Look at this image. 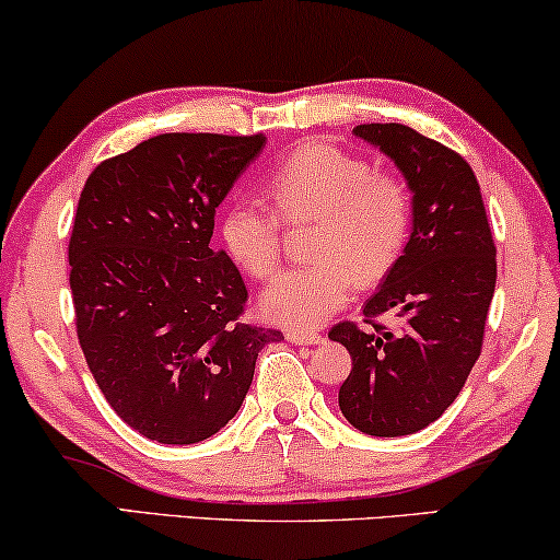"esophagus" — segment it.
<instances>
[{
	"label": "esophagus",
	"instance_id": "obj_1",
	"mask_svg": "<svg viewBox=\"0 0 560 560\" xmlns=\"http://www.w3.org/2000/svg\"><path fill=\"white\" fill-rule=\"evenodd\" d=\"M288 341L298 343V347H308V343H324V336L316 331H305V328H288Z\"/></svg>",
	"mask_w": 560,
	"mask_h": 560
}]
</instances>
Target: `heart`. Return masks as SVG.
I'll list each match as a JSON object with an SVG mask.
<instances>
[{"mask_svg":"<svg viewBox=\"0 0 560 560\" xmlns=\"http://www.w3.org/2000/svg\"><path fill=\"white\" fill-rule=\"evenodd\" d=\"M272 209L236 198L221 217L229 255L259 280L272 278L282 257V224L316 221L313 265L293 267L262 293L267 316L290 326H316L370 288L400 259L412 226V196L397 173L372 171L354 152L326 142L295 148L265 178Z\"/></svg>","mask_w":560,"mask_h":560,"instance_id":"1","label":"heart"}]
</instances>
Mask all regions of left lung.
Here are the masks:
<instances>
[{"mask_svg": "<svg viewBox=\"0 0 560 560\" xmlns=\"http://www.w3.org/2000/svg\"><path fill=\"white\" fill-rule=\"evenodd\" d=\"M354 135L400 167L412 229L397 265L364 305V324L328 339L351 354L339 408L357 431L410 435L439 420L481 354L497 282V249L477 175L446 144L405 125H359ZM393 315L395 327L373 318Z\"/></svg>", "mask_w": 560, "mask_h": 560, "instance_id": "left-lung-1", "label": "left lung"}]
</instances>
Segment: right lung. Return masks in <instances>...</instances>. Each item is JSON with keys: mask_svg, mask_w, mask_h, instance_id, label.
<instances>
[{"mask_svg": "<svg viewBox=\"0 0 560 560\" xmlns=\"http://www.w3.org/2000/svg\"><path fill=\"white\" fill-rule=\"evenodd\" d=\"M265 135L171 132L104 160L68 244L75 334L98 389L144 439L188 446L242 408L275 328L244 324L247 285L213 217Z\"/></svg>", "mask_w": 560, "mask_h": 560, "instance_id": "1", "label": "right lung"}]
</instances>
